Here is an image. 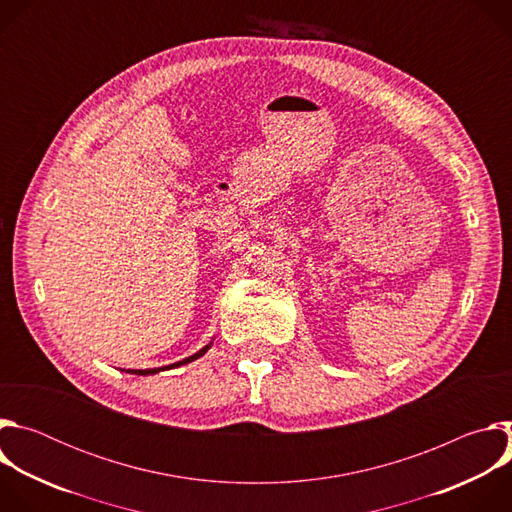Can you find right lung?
<instances>
[{
  "label": "right lung",
  "mask_w": 512,
  "mask_h": 512,
  "mask_svg": "<svg viewBox=\"0 0 512 512\" xmlns=\"http://www.w3.org/2000/svg\"><path fill=\"white\" fill-rule=\"evenodd\" d=\"M212 344V342H210ZM210 344H206L204 348H200L196 354H192V356H188V358H184V360H178V362H174V364H170V367H162V369H145V371H131V375H156V373H160V371H166V369H174V367H180V364H188V362H192V360H196V358H200L208 348H210ZM129 373V371H127Z\"/></svg>",
  "instance_id": "1"
}]
</instances>
